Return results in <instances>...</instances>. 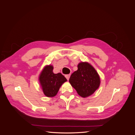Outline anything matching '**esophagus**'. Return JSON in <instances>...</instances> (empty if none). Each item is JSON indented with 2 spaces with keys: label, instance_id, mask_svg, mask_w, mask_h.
Here are the masks:
<instances>
[{
  "label": "esophagus",
  "instance_id": "esophagus-1",
  "mask_svg": "<svg viewBox=\"0 0 135 135\" xmlns=\"http://www.w3.org/2000/svg\"><path fill=\"white\" fill-rule=\"evenodd\" d=\"M70 76V74H67V75H65V77H66V78L69 80V78Z\"/></svg>",
  "mask_w": 135,
  "mask_h": 135
}]
</instances>
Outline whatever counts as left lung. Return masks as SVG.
<instances>
[{
    "label": "left lung",
    "instance_id": "left-lung-1",
    "mask_svg": "<svg viewBox=\"0 0 135 135\" xmlns=\"http://www.w3.org/2000/svg\"><path fill=\"white\" fill-rule=\"evenodd\" d=\"M69 82L82 97L91 95L99 87L100 76L96 70L87 62L78 65V70L71 75Z\"/></svg>",
    "mask_w": 135,
    "mask_h": 135
}]
</instances>
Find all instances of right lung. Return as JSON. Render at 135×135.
I'll list each match as a JSON object with an SVG mask.
<instances>
[{
	"label": "right lung",
	"instance_id": "right-lung-1",
	"mask_svg": "<svg viewBox=\"0 0 135 135\" xmlns=\"http://www.w3.org/2000/svg\"><path fill=\"white\" fill-rule=\"evenodd\" d=\"M51 65L45 67L39 76V81L43 93L47 97H54L67 79L61 73L54 74Z\"/></svg>",
	"mask_w": 135,
	"mask_h": 135
}]
</instances>
